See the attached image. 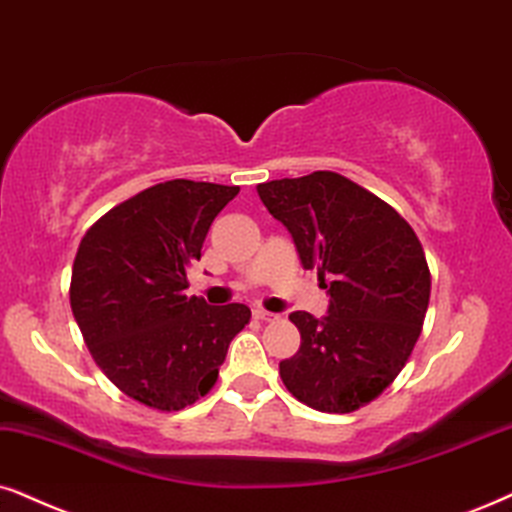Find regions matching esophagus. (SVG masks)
<instances>
[{
	"mask_svg": "<svg viewBox=\"0 0 512 512\" xmlns=\"http://www.w3.org/2000/svg\"><path fill=\"white\" fill-rule=\"evenodd\" d=\"M255 319L257 321H276L278 316L276 314H271V312H267V309H255Z\"/></svg>",
	"mask_w": 512,
	"mask_h": 512,
	"instance_id": "1",
	"label": "esophagus"
}]
</instances>
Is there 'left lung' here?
<instances>
[{
  "label": "left lung",
  "mask_w": 512,
  "mask_h": 512,
  "mask_svg": "<svg viewBox=\"0 0 512 512\" xmlns=\"http://www.w3.org/2000/svg\"><path fill=\"white\" fill-rule=\"evenodd\" d=\"M257 193L331 295L323 319L288 316L302 342L278 364L283 385L316 411H357L394 383L423 331L432 288L423 245L392 205L338 172L264 181Z\"/></svg>",
  "instance_id": "left-lung-1"
}]
</instances>
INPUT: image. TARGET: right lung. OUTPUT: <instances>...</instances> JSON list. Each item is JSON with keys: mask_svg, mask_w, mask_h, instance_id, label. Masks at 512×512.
Wrapping results in <instances>:
<instances>
[{"mask_svg": "<svg viewBox=\"0 0 512 512\" xmlns=\"http://www.w3.org/2000/svg\"><path fill=\"white\" fill-rule=\"evenodd\" d=\"M238 186L172 179L115 205L82 236L70 309L96 366L139 404L181 411L217 383L245 304L186 295L208 229Z\"/></svg>", "mask_w": 512, "mask_h": 512, "instance_id": "add662e5", "label": "right lung"}]
</instances>
